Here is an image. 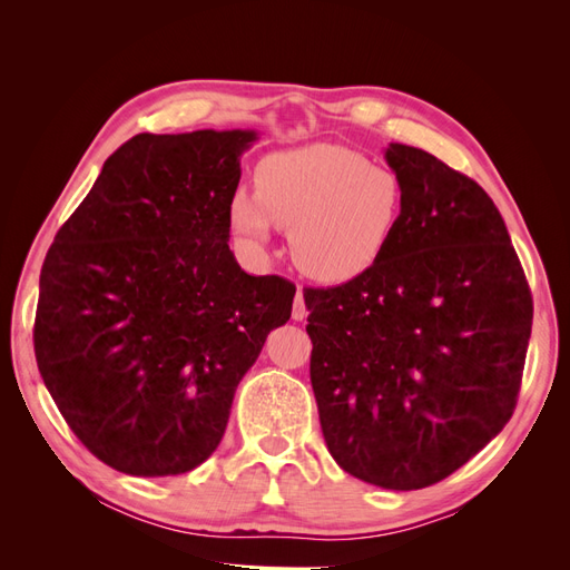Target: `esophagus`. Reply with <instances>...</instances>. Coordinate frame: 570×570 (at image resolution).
I'll return each mask as SVG.
<instances>
[{"label":"esophagus","instance_id":"1","mask_svg":"<svg viewBox=\"0 0 570 570\" xmlns=\"http://www.w3.org/2000/svg\"><path fill=\"white\" fill-rule=\"evenodd\" d=\"M292 318H295V321H304V318H306V304H304V292H302V287H297L295 306H292Z\"/></svg>","mask_w":570,"mask_h":570}]
</instances>
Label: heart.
I'll list each match as a JSON object with an SVG mask.
<instances>
[{"mask_svg":"<svg viewBox=\"0 0 570 570\" xmlns=\"http://www.w3.org/2000/svg\"><path fill=\"white\" fill-rule=\"evenodd\" d=\"M404 185L354 149L316 142L275 151L256 168V189L228 206L233 230L266 245L271 226L289 230L295 264L321 283H347L373 268L400 228Z\"/></svg>","mask_w":570,"mask_h":570,"instance_id":"obj_1","label":"heart"}]
</instances>
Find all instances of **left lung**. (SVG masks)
Instances as JSON below:
<instances>
[{"mask_svg": "<svg viewBox=\"0 0 570 570\" xmlns=\"http://www.w3.org/2000/svg\"><path fill=\"white\" fill-rule=\"evenodd\" d=\"M392 243L358 278L304 292L321 430L342 471L385 490L452 475L509 423L532 297L494 202L419 147Z\"/></svg>", "mask_w": 570, "mask_h": 570, "instance_id": "left-lung-1", "label": "left lung"}]
</instances>
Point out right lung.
Masks as SVG:
<instances>
[{"mask_svg": "<svg viewBox=\"0 0 570 570\" xmlns=\"http://www.w3.org/2000/svg\"><path fill=\"white\" fill-rule=\"evenodd\" d=\"M256 130L135 135L51 243L38 368L78 440L111 469H197L295 285L249 275L228 247L239 157Z\"/></svg>", "mask_w": 570, "mask_h": 570, "instance_id": "add662e5", "label": "right lung"}]
</instances>
